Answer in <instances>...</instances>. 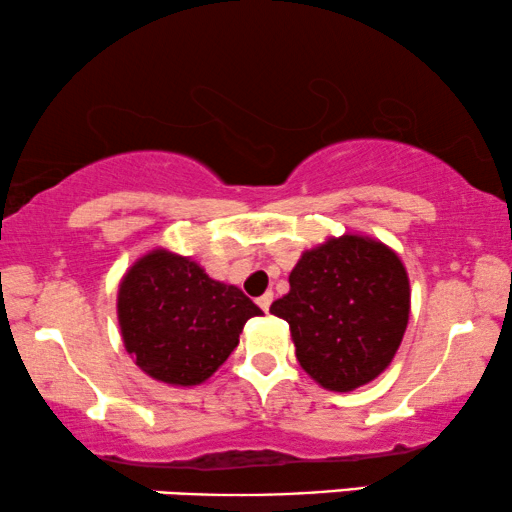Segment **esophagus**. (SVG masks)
I'll list each match as a JSON object with an SVG mask.
<instances>
[{"label":"esophagus","instance_id":"obj_1","mask_svg":"<svg viewBox=\"0 0 512 512\" xmlns=\"http://www.w3.org/2000/svg\"><path fill=\"white\" fill-rule=\"evenodd\" d=\"M258 305H261V310H265V313H268L270 310V303H272V291H265L263 296H258V301H256Z\"/></svg>","mask_w":512,"mask_h":512}]
</instances>
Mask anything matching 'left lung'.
I'll return each mask as SVG.
<instances>
[{
  "label": "left lung",
  "instance_id": "1",
  "mask_svg": "<svg viewBox=\"0 0 512 512\" xmlns=\"http://www.w3.org/2000/svg\"><path fill=\"white\" fill-rule=\"evenodd\" d=\"M400 256L364 235L329 237L303 251L289 294L270 313L289 322L296 360L322 388L348 393L388 369L409 322Z\"/></svg>",
  "mask_w": 512,
  "mask_h": 512
}]
</instances>
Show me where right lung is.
Returning a JSON list of instances; mask_svg holds the SVG:
<instances>
[{"label": "right lung", "instance_id": "1", "mask_svg": "<svg viewBox=\"0 0 512 512\" xmlns=\"http://www.w3.org/2000/svg\"><path fill=\"white\" fill-rule=\"evenodd\" d=\"M261 308L235 284H223L188 256L167 249L126 270L117 320L126 353L169 386H199L228 360L244 324Z\"/></svg>", "mask_w": 512, "mask_h": 512}]
</instances>
